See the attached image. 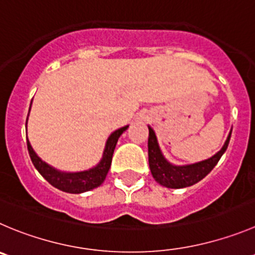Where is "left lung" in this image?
<instances>
[{"label": "left lung", "mask_w": 255, "mask_h": 255, "mask_svg": "<svg viewBox=\"0 0 255 255\" xmlns=\"http://www.w3.org/2000/svg\"><path fill=\"white\" fill-rule=\"evenodd\" d=\"M230 135H232V131L229 132V136H228L225 144L214 156L203 160L200 162L190 164V165L176 166L170 164L161 154V150L157 144L156 135H155L154 130L149 126V140H147L149 152L147 154H149V166L152 178L160 185L171 189H180L194 185L195 183L204 179L214 169V166L217 165L222 155L227 150L228 145H229Z\"/></svg>", "instance_id": "1"}]
</instances>
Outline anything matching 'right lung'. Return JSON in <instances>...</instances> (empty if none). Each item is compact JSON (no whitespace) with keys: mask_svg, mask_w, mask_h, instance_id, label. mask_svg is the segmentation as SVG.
Listing matches in <instances>:
<instances>
[{"mask_svg":"<svg viewBox=\"0 0 255 255\" xmlns=\"http://www.w3.org/2000/svg\"><path fill=\"white\" fill-rule=\"evenodd\" d=\"M31 109V106H30ZM28 118V116H27ZM27 124V123H26ZM129 126H124L120 128L116 131L109 136L108 141H106L105 150H104L103 159L100 160L98 165L94 166L93 169L85 171H79V173H65V171H60L57 169L52 168L48 164L40 159L35 151H33L32 146H31L30 141L27 139V149L28 154H30L32 164L35 168L37 169L38 173L48 181L52 186L60 189L62 191L71 194H80L89 191L91 189H95L100 186L105 180L106 175L109 173V169L111 166V160H113L114 150H115L116 142H118L120 135L128 129Z\"/></svg>","mask_w":255,"mask_h":255,"instance_id":"right-lung-1","label":"right lung"}]
</instances>
